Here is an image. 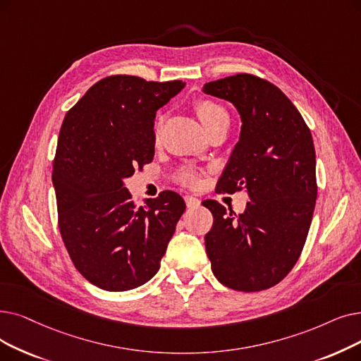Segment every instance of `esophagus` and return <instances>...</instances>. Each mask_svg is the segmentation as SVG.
Masks as SVG:
<instances>
[{
    "mask_svg": "<svg viewBox=\"0 0 361 361\" xmlns=\"http://www.w3.org/2000/svg\"><path fill=\"white\" fill-rule=\"evenodd\" d=\"M184 200H185L187 208H197V207L200 205V200L196 199V197H193V196H190V195L184 196Z\"/></svg>",
    "mask_w": 361,
    "mask_h": 361,
    "instance_id": "esophagus-1",
    "label": "esophagus"
}]
</instances>
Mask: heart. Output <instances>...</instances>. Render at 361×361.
<instances>
[{"instance_id": "obj_1", "label": "heart", "mask_w": 361, "mask_h": 361, "mask_svg": "<svg viewBox=\"0 0 361 361\" xmlns=\"http://www.w3.org/2000/svg\"><path fill=\"white\" fill-rule=\"evenodd\" d=\"M196 114H197V116H199L203 127H205V130L208 127H211V125L215 121L227 116V112L224 111L221 106L214 103V102H208V100L200 102V103L196 104ZM181 178H183L184 183L192 184L195 181V174H193V172H190V171L189 172H184Z\"/></svg>"}]
</instances>
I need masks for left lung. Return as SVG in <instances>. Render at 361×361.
Segmentation results:
<instances>
[{"label": "left lung", "mask_w": 361, "mask_h": 361, "mask_svg": "<svg viewBox=\"0 0 361 361\" xmlns=\"http://www.w3.org/2000/svg\"><path fill=\"white\" fill-rule=\"evenodd\" d=\"M240 115L239 142L218 180V192H246L243 214L205 200L214 226L205 236L219 283L242 290L269 289L300 258L317 199L316 152L301 114L276 85L239 73L203 85Z\"/></svg>", "instance_id": "8db88e82"}]
</instances>
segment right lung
I'll list each match as a JSON object with an SVG mask.
<instances>
[{
	"label": "right lung",
	"mask_w": 361,
	"mask_h": 361,
	"mask_svg": "<svg viewBox=\"0 0 361 361\" xmlns=\"http://www.w3.org/2000/svg\"><path fill=\"white\" fill-rule=\"evenodd\" d=\"M185 82L114 75L94 84L66 114L53 165L59 228L90 283L122 292L149 281L185 209L162 192L137 208L125 178L154 154V116Z\"/></svg>",
	"instance_id": "obj_1"
}]
</instances>
